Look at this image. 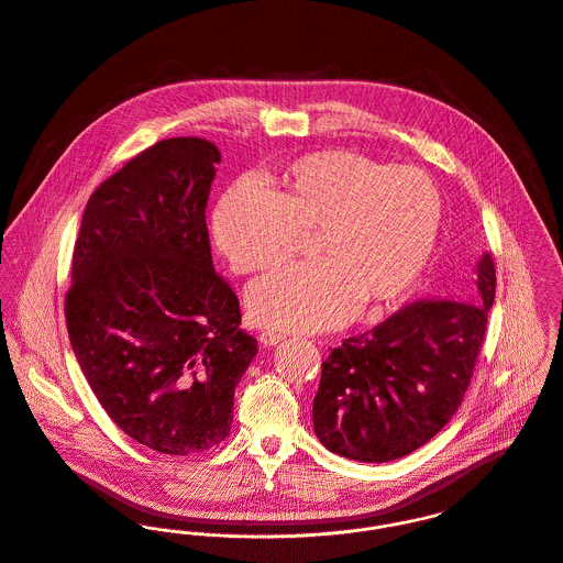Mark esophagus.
<instances>
[{"label":"esophagus","instance_id":"esophagus-1","mask_svg":"<svg viewBox=\"0 0 563 563\" xmlns=\"http://www.w3.org/2000/svg\"><path fill=\"white\" fill-rule=\"evenodd\" d=\"M283 339H285V335H280V333H272V331H263V333L258 335V341H261L265 347L276 345V343H280Z\"/></svg>","mask_w":563,"mask_h":563}]
</instances>
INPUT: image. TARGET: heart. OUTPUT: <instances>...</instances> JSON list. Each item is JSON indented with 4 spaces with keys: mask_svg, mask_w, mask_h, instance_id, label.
<instances>
[{
    "mask_svg": "<svg viewBox=\"0 0 563 563\" xmlns=\"http://www.w3.org/2000/svg\"><path fill=\"white\" fill-rule=\"evenodd\" d=\"M444 218L435 183L416 167H389L329 150L300 156L269 194L234 185L218 200L211 234L239 274L287 261L298 234L316 232L318 261L252 283L250 318L276 331H324L352 313H383L418 287Z\"/></svg>",
    "mask_w": 563,
    "mask_h": 563,
    "instance_id": "heart-1",
    "label": "heart"
}]
</instances>
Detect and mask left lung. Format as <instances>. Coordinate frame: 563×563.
I'll return each instance as SVG.
<instances>
[{"label": "left lung", "mask_w": 563, "mask_h": 563, "mask_svg": "<svg viewBox=\"0 0 563 563\" xmlns=\"http://www.w3.org/2000/svg\"><path fill=\"white\" fill-rule=\"evenodd\" d=\"M461 298L420 300L322 363L313 400L318 440L365 463L400 459L433 440L456 413L496 296L492 254Z\"/></svg>", "instance_id": "8db88e82"}]
</instances>
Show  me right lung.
I'll list each match as a JSON object with an SVG mask.
<instances>
[{
  "instance_id": "1",
  "label": "right lung",
  "mask_w": 563,
  "mask_h": 563,
  "mask_svg": "<svg viewBox=\"0 0 563 563\" xmlns=\"http://www.w3.org/2000/svg\"><path fill=\"white\" fill-rule=\"evenodd\" d=\"M216 143L147 147L87 202L65 296L69 341L114 424L147 449L224 442L232 398L258 352L211 258L207 202Z\"/></svg>"
}]
</instances>
